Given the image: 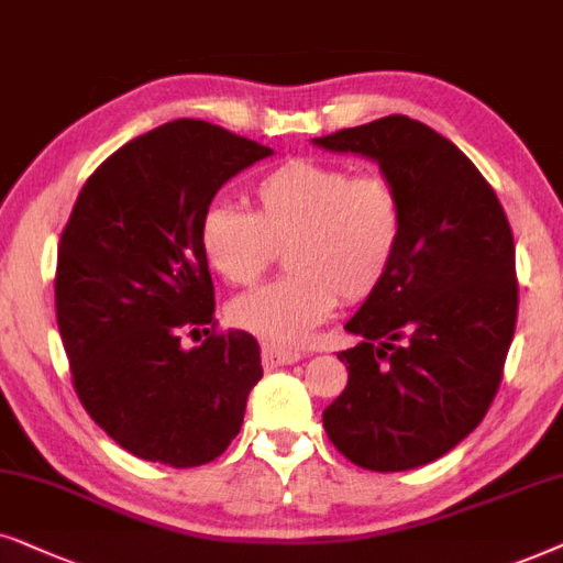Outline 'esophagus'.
Returning <instances> with one entry per match:
<instances>
[{"label":"esophagus","mask_w":563,"mask_h":563,"mask_svg":"<svg viewBox=\"0 0 563 563\" xmlns=\"http://www.w3.org/2000/svg\"><path fill=\"white\" fill-rule=\"evenodd\" d=\"M301 360V352L298 350H288V347H277V344H262V363L265 368H280V365H294Z\"/></svg>","instance_id":"obj_1"}]
</instances>
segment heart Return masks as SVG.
Listing matches in <instances>:
<instances>
[{
    "label": "heart",
    "mask_w": 563,
    "mask_h": 563,
    "mask_svg": "<svg viewBox=\"0 0 563 563\" xmlns=\"http://www.w3.org/2000/svg\"><path fill=\"white\" fill-rule=\"evenodd\" d=\"M252 211L211 203L198 244L231 286H252L286 246L288 273L231 303L236 327L301 344L344 301H363L394 273L407 208L394 179L319 159H290L252 185Z\"/></svg>",
    "instance_id": "obj_1"
}]
</instances>
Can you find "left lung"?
<instances>
[{
  "instance_id": "1",
  "label": "left lung",
  "mask_w": 563,
  "mask_h": 563,
  "mask_svg": "<svg viewBox=\"0 0 563 563\" xmlns=\"http://www.w3.org/2000/svg\"><path fill=\"white\" fill-rule=\"evenodd\" d=\"M313 144L376 159L407 208L394 273L344 324L363 342L336 355L350 376L324 430L360 468L424 466L497 396L517 321L512 229L474 162L419 120L386 115Z\"/></svg>"
}]
</instances>
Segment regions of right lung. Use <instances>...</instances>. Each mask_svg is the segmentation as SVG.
<instances>
[{"mask_svg": "<svg viewBox=\"0 0 563 563\" xmlns=\"http://www.w3.org/2000/svg\"><path fill=\"white\" fill-rule=\"evenodd\" d=\"M269 154L179 118L110 154L74 203L58 242V332L81 407L136 459L203 466L242 430L260 344L216 332L198 223L227 179ZM200 328V349L178 347Z\"/></svg>", "mask_w": 563, "mask_h": 563, "instance_id": "right-lung-1", "label": "right lung"}]
</instances>
